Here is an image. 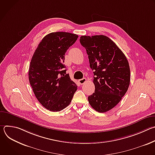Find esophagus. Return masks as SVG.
Masks as SVG:
<instances>
[{
	"mask_svg": "<svg viewBox=\"0 0 155 155\" xmlns=\"http://www.w3.org/2000/svg\"><path fill=\"white\" fill-rule=\"evenodd\" d=\"M78 83L80 84H83L85 82H86V79L85 78H83L82 79H80V80H78Z\"/></svg>",
	"mask_w": 155,
	"mask_h": 155,
	"instance_id": "obj_1",
	"label": "esophagus"
}]
</instances>
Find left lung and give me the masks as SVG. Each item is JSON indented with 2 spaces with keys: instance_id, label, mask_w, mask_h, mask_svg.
Segmentation results:
<instances>
[{
  "instance_id": "obj_1",
  "label": "left lung",
  "mask_w": 155,
  "mask_h": 155,
  "mask_svg": "<svg viewBox=\"0 0 155 155\" xmlns=\"http://www.w3.org/2000/svg\"><path fill=\"white\" fill-rule=\"evenodd\" d=\"M80 43L88 55L94 73V93L88 96L91 106L104 113L115 107L127 91L130 68L126 57L108 37L83 35Z\"/></svg>"
}]
</instances>
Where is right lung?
<instances>
[{"mask_svg":"<svg viewBox=\"0 0 155 155\" xmlns=\"http://www.w3.org/2000/svg\"><path fill=\"white\" fill-rule=\"evenodd\" d=\"M78 37L69 32H51L43 37L32 56L29 83L37 100L50 111L67 107L77 90L63 62L65 52Z\"/></svg>","mask_w":155,"mask_h":155,"instance_id":"obj_1","label":"right lung"}]
</instances>
